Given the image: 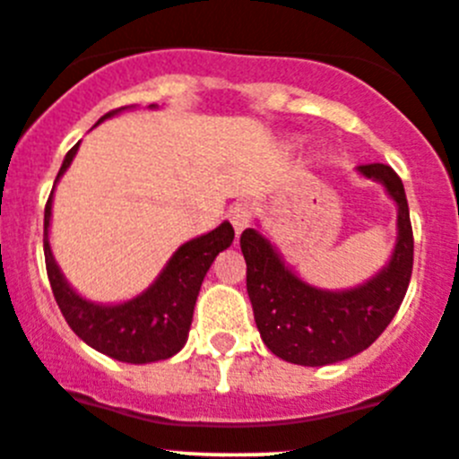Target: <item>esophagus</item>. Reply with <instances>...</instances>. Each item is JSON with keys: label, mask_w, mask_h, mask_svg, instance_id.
I'll return each instance as SVG.
<instances>
[{"label": "esophagus", "mask_w": 459, "mask_h": 459, "mask_svg": "<svg viewBox=\"0 0 459 459\" xmlns=\"http://www.w3.org/2000/svg\"><path fill=\"white\" fill-rule=\"evenodd\" d=\"M228 216H230L231 225H234L236 234H240V231H243L245 228H247L249 221H252V205H249L247 201H238V203H234V205L230 207Z\"/></svg>", "instance_id": "1"}]
</instances>
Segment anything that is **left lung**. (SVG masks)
<instances>
[{"instance_id": "8db88e82", "label": "left lung", "mask_w": 459, "mask_h": 459, "mask_svg": "<svg viewBox=\"0 0 459 459\" xmlns=\"http://www.w3.org/2000/svg\"><path fill=\"white\" fill-rule=\"evenodd\" d=\"M398 207V236L389 263L351 290H320L305 282L258 230L240 234L247 263V294L263 342L273 356L302 367H325L365 351L403 305L413 269V230L404 186L385 163L358 165Z\"/></svg>"}]
</instances>
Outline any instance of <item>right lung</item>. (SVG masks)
<instances>
[{
	"instance_id": "add662e5",
	"label": "right lung",
	"mask_w": 459,
	"mask_h": 459,
	"mask_svg": "<svg viewBox=\"0 0 459 459\" xmlns=\"http://www.w3.org/2000/svg\"><path fill=\"white\" fill-rule=\"evenodd\" d=\"M148 108H157V103ZM121 110H126V108L108 112L106 117L97 121V126L110 117L119 115ZM77 150L79 143L65 154L44 212L46 269H48V281L53 287L56 305H59L70 329L83 342L97 349L99 353H106L115 360L130 362V365L168 360L186 347L203 278H205L214 258L219 256V252L231 245L234 228L228 221H223L219 228L183 243L172 254V258L165 263L152 285L134 299L117 302V305H103V302L83 299L65 281L64 272L55 261L48 238L55 187L73 163Z\"/></svg>"
}]
</instances>
